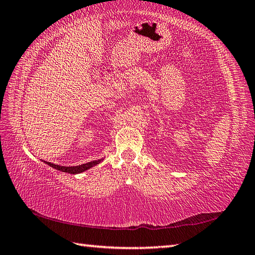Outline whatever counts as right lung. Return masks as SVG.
I'll return each instance as SVG.
<instances>
[{
    "mask_svg": "<svg viewBox=\"0 0 255 255\" xmlns=\"http://www.w3.org/2000/svg\"><path fill=\"white\" fill-rule=\"evenodd\" d=\"M104 160V159H99V160H94V161H91L88 162V163H84V164H81V165H73V166H64V165H58L55 163H51V162H47V161H42L44 163L48 164L49 166L53 167V169H56L58 171H61L64 173H69V174H79V173H82L88 171L91 167H93L97 164H100L101 162Z\"/></svg>",
    "mask_w": 255,
    "mask_h": 255,
    "instance_id": "obj_1",
    "label": "right lung"
}]
</instances>
